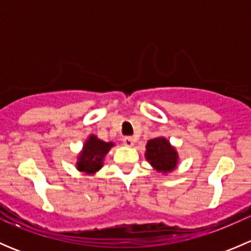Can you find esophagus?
<instances>
[{"instance_id": "esophagus-1", "label": "esophagus", "mask_w": 251, "mask_h": 251, "mask_svg": "<svg viewBox=\"0 0 251 251\" xmlns=\"http://www.w3.org/2000/svg\"><path fill=\"white\" fill-rule=\"evenodd\" d=\"M123 142H124V144H125L126 147H132L133 144H135V142H133V138L132 137H125L123 140Z\"/></svg>"}]
</instances>
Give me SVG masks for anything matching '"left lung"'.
I'll list each match as a JSON object with an SVG mask.
<instances>
[{
	"label": "left lung",
	"mask_w": 251,
	"mask_h": 251,
	"mask_svg": "<svg viewBox=\"0 0 251 251\" xmlns=\"http://www.w3.org/2000/svg\"><path fill=\"white\" fill-rule=\"evenodd\" d=\"M146 158L159 173H170L177 165L178 155L169 141L164 137L148 141L146 146Z\"/></svg>",
	"instance_id": "obj_1"
}]
</instances>
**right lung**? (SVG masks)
<instances>
[{
  "instance_id": "1",
  "label": "right lung",
  "mask_w": 251,
  "mask_h": 251,
  "mask_svg": "<svg viewBox=\"0 0 251 251\" xmlns=\"http://www.w3.org/2000/svg\"><path fill=\"white\" fill-rule=\"evenodd\" d=\"M114 146L113 142H103L97 136H90L83 146L82 153L78 156L76 168L78 171L86 174H93L102 168L103 159L109 149Z\"/></svg>"
}]
</instances>
